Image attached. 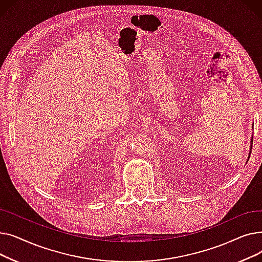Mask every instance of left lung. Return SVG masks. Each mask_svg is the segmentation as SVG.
Instances as JSON below:
<instances>
[{
  "instance_id": "left-lung-1",
  "label": "left lung",
  "mask_w": 262,
  "mask_h": 262,
  "mask_svg": "<svg viewBox=\"0 0 262 262\" xmlns=\"http://www.w3.org/2000/svg\"><path fill=\"white\" fill-rule=\"evenodd\" d=\"M252 144H253V136H252V138H251V149H250L249 157H247V160H246V161H249V158H250V156H251V152H252Z\"/></svg>"
}]
</instances>
